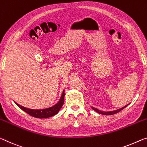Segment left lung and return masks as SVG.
I'll use <instances>...</instances> for the list:
<instances>
[{
    "label": "left lung",
    "instance_id": "obj_1",
    "mask_svg": "<svg viewBox=\"0 0 147 147\" xmlns=\"http://www.w3.org/2000/svg\"><path fill=\"white\" fill-rule=\"evenodd\" d=\"M129 105V104H128V105H127L126 106H125V107H123L122 108H119V109H118V110H114V111H110V112H105V111H101V110L97 109V108H94L91 107L92 109H93L94 111L96 112L97 113H98V114H102V115H113V114H117V113H118L119 112H120L121 110H122L123 108H125V107H127V106Z\"/></svg>",
    "mask_w": 147,
    "mask_h": 147
}]
</instances>
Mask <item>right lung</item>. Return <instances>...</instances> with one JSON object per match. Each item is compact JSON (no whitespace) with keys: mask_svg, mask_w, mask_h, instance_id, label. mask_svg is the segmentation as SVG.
<instances>
[{"mask_svg":"<svg viewBox=\"0 0 147 147\" xmlns=\"http://www.w3.org/2000/svg\"><path fill=\"white\" fill-rule=\"evenodd\" d=\"M64 90L62 92V96H61L60 100L53 107L48 108H45V109H40V110H34V109H30V108H28L26 107H22V106L20 105L19 104L16 102V104L18 106V107L23 110L24 112L28 113L30 116L35 117V118H47L49 117L53 116L56 115L57 113L59 112L60 108H62V105H64Z\"/></svg>","mask_w":147,"mask_h":147,"instance_id":"1","label":"right lung"}]
</instances>
